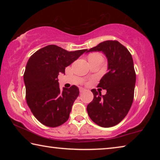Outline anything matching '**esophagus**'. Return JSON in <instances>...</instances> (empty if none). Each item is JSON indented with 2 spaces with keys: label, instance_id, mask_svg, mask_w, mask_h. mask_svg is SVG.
I'll return each instance as SVG.
<instances>
[{
  "label": "esophagus",
  "instance_id": "34e87169",
  "mask_svg": "<svg viewBox=\"0 0 160 160\" xmlns=\"http://www.w3.org/2000/svg\"><path fill=\"white\" fill-rule=\"evenodd\" d=\"M84 91H85V88H80V92H83Z\"/></svg>",
  "mask_w": 160,
  "mask_h": 160
}]
</instances>
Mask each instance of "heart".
I'll return each instance as SVG.
<instances>
[{"label": "heart", "mask_w": 160, "mask_h": 160, "mask_svg": "<svg viewBox=\"0 0 160 160\" xmlns=\"http://www.w3.org/2000/svg\"><path fill=\"white\" fill-rule=\"evenodd\" d=\"M99 56V55H97V54H93V55H91V56Z\"/></svg>", "instance_id": "1"}]
</instances>
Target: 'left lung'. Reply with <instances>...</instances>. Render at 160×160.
<instances>
[{"label":"left lung","instance_id":"left-lung-1","mask_svg":"<svg viewBox=\"0 0 160 160\" xmlns=\"http://www.w3.org/2000/svg\"><path fill=\"white\" fill-rule=\"evenodd\" d=\"M102 51L107 58L108 72L100 80L97 87L106 90L92 89L94 99L87 107L93 122L104 128L117 125L128 113L133 101L136 75L133 61L128 50L118 41H105L87 51Z\"/></svg>","mask_w":160,"mask_h":160}]
</instances>
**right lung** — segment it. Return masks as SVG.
I'll use <instances>...</instances> for the list:
<instances>
[{
  "mask_svg": "<svg viewBox=\"0 0 160 160\" xmlns=\"http://www.w3.org/2000/svg\"><path fill=\"white\" fill-rule=\"evenodd\" d=\"M87 51H68L48 45L29 58L24 73L26 100L34 117L43 125L57 127L68 119L79 89L72 85L61 90L58 76L65 74L66 68Z\"/></svg>",
  "mask_w": 160,
  "mask_h": 160,
  "instance_id": "obj_1",
  "label": "right lung"
}]
</instances>
